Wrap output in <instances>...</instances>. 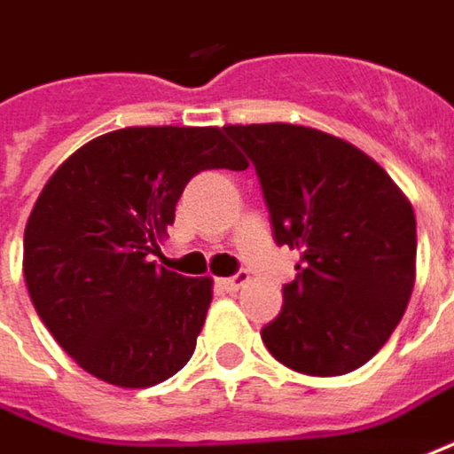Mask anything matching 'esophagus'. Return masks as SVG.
Instances as JSON below:
<instances>
[{"label": "esophagus", "instance_id": "esophagus-1", "mask_svg": "<svg viewBox=\"0 0 454 454\" xmlns=\"http://www.w3.org/2000/svg\"><path fill=\"white\" fill-rule=\"evenodd\" d=\"M248 285V271H239V274H233V277H228V279H221L218 286L221 289H226V292H239L241 286Z\"/></svg>", "mask_w": 454, "mask_h": 454}]
</instances>
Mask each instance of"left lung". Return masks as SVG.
Listing matches in <instances>:
<instances>
[{
	"label": "left lung",
	"instance_id": "left-lung-1",
	"mask_svg": "<svg viewBox=\"0 0 454 454\" xmlns=\"http://www.w3.org/2000/svg\"><path fill=\"white\" fill-rule=\"evenodd\" d=\"M247 152L277 247L300 251L269 353L307 376H343L391 338L414 289L411 203L368 154L297 124L223 127Z\"/></svg>",
	"mask_w": 454,
	"mask_h": 454
}]
</instances>
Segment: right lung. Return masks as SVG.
Listing matches in <instances>:
<instances>
[{
    "label": "right lung",
    "mask_w": 454,
    "mask_h": 454,
    "mask_svg": "<svg viewBox=\"0 0 454 454\" xmlns=\"http://www.w3.org/2000/svg\"><path fill=\"white\" fill-rule=\"evenodd\" d=\"M203 169H247L218 127H129L52 172L25 228V282L40 320L83 371L147 388L188 364L210 279L152 262Z\"/></svg>",
    "instance_id": "add662e5"
}]
</instances>
